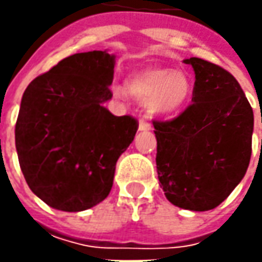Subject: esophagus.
Instances as JSON below:
<instances>
[{
    "label": "esophagus",
    "mask_w": 262,
    "mask_h": 262,
    "mask_svg": "<svg viewBox=\"0 0 262 262\" xmlns=\"http://www.w3.org/2000/svg\"><path fill=\"white\" fill-rule=\"evenodd\" d=\"M138 129H140V131H148V129H151V124H150L147 119L141 118L140 122H138Z\"/></svg>",
    "instance_id": "esophagus-1"
}]
</instances>
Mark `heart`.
Here are the masks:
<instances>
[{
	"label": "heart",
	"instance_id": "obj_1",
	"mask_svg": "<svg viewBox=\"0 0 262 262\" xmlns=\"http://www.w3.org/2000/svg\"><path fill=\"white\" fill-rule=\"evenodd\" d=\"M114 93L124 97L128 93L146 100L147 109L156 115H173L182 111L192 96V80L182 70L146 68L126 78L125 89L116 86Z\"/></svg>",
	"mask_w": 262,
	"mask_h": 262
}]
</instances>
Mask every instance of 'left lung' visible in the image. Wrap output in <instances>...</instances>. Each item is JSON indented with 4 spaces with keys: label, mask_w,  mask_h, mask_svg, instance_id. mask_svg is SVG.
<instances>
[{
    "label": "left lung",
    "mask_w": 262,
    "mask_h": 262,
    "mask_svg": "<svg viewBox=\"0 0 262 262\" xmlns=\"http://www.w3.org/2000/svg\"><path fill=\"white\" fill-rule=\"evenodd\" d=\"M194 68L192 103L170 121H153L157 175L176 207L207 211L223 203L247 173L254 112L236 78L201 58Z\"/></svg>",
    "instance_id": "8db88e82"
}]
</instances>
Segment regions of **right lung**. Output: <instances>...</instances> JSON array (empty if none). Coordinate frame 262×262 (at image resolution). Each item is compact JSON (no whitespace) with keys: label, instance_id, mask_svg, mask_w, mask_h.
Instances as JSON below:
<instances>
[{"label":"right lung","instance_id":"add662e5","mask_svg":"<svg viewBox=\"0 0 262 262\" xmlns=\"http://www.w3.org/2000/svg\"><path fill=\"white\" fill-rule=\"evenodd\" d=\"M115 56L74 54L40 74L23 93L15 148L33 194L61 211H83L109 195L119 156L138 122L112 115Z\"/></svg>","mask_w":262,"mask_h":262}]
</instances>
